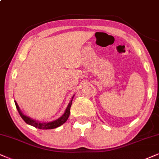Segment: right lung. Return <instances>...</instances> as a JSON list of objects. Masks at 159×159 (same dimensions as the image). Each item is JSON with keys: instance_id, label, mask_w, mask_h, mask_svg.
Masks as SVG:
<instances>
[{"instance_id": "right-lung-1", "label": "right lung", "mask_w": 159, "mask_h": 159, "mask_svg": "<svg viewBox=\"0 0 159 159\" xmlns=\"http://www.w3.org/2000/svg\"><path fill=\"white\" fill-rule=\"evenodd\" d=\"M73 98H74V95H73V97L72 98V99H71V100H70L69 104H68L67 107V108H66L65 113H64L63 115H62L61 116H60L59 119L54 120V121L49 122H41L37 121V120L31 119V118H30L29 116H25V114H23V112L20 111L19 106H18V105H17V102L15 101V103L16 108H17V111H18V112H19L20 115L21 117L23 118V120L26 122V123L30 125L34 126V127H35V128H39V129L48 130V129H53V128L59 127L60 125H63L66 121H67L68 117H69V116H70V107H71L72 102H73Z\"/></svg>"}]
</instances>
